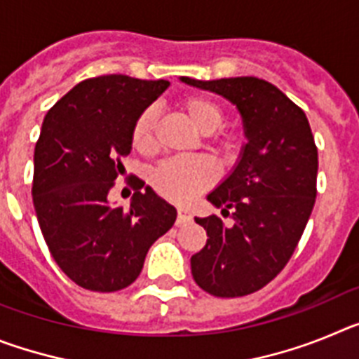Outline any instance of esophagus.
<instances>
[{"mask_svg": "<svg viewBox=\"0 0 359 359\" xmlns=\"http://www.w3.org/2000/svg\"><path fill=\"white\" fill-rule=\"evenodd\" d=\"M190 221V212L187 208H177V224Z\"/></svg>", "mask_w": 359, "mask_h": 359, "instance_id": "obj_1", "label": "esophagus"}]
</instances>
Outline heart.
Returning <instances> with one entry per match:
<instances>
[{"label":"heart","instance_id":"b5f03b06","mask_svg":"<svg viewBox=\"0 0 359 359\" xmlns=\"http://www.w3.org/2000/svg\"><path fill=\"white\" fill-rule=\"evenodd\" d=\"M182 115L189 120L199 133L210 135L221 128L224 122V113L217 102L201 95H189L177 104ZM156 129V113L154 109L142 111L135 120L131 131L133 147L142 154H151L156 147L154 138ZM219 147L224 152H231L237 145L236 135L223 133L217 136ZM215 182L214 165L203 158H174L167 160L152 174V185L163 198L174 203H190L199 192L207 190Z\"/></svg>","mask_w":359,"mask_h":359}]
</instances>
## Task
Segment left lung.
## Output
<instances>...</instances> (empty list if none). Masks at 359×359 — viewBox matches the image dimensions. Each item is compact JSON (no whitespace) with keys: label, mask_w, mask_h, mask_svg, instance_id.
<instances>
[{"label":"left lung","mask_w":359,"mask_h":359,"mask_svg":"<svg viewBox=\"0 0 359 359\" xmlns=\"http://www.w3.org/2000/svg\"><path fill=\"white\" fill-rule=\"evenodd\" d=\"M182 82L236 104L246 144L230 176L208 201L230 214L196 217L207 244L192 255V277L221 298L255 293L273 280L293 255L315 207L318 151L307 116L277 86L257 77Z\"/></svg>","instance_id":"8db88e82"}]
</instances>
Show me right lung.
I'll list each match as a JSON object with an SVG mask.
<instances>
[{
	"label": "right lung",
	"instance_id": "obj_1",
	"mask_svg": "<svg viewBox=\"0 0 359 359\" xmlns=\"http://www.w3.org/2000/svg\"><path fill=\"white\" fill-rule=\"evenodd\" d=\"M169 81L128 75L86 79L46 113L34 152L32 196L53 261L84 290L111 293L138 278L152 243L172 228L176 208L131 176V205L109 190L131 152L135 120Z\"/></svg>",
	"mask_w": 359,
	"mask_h": 359
}]
</instances>
